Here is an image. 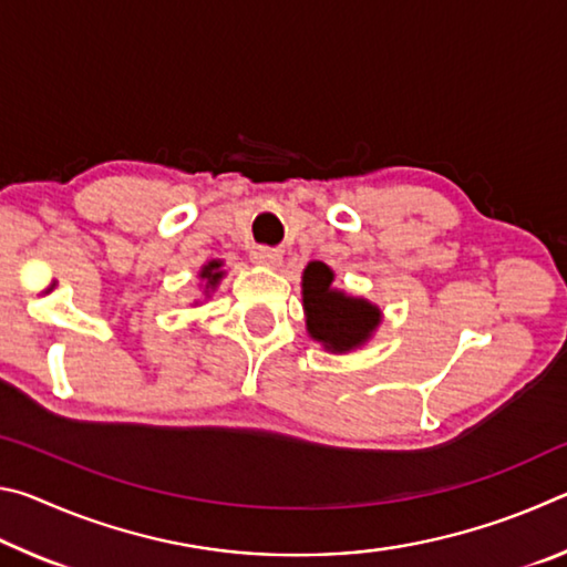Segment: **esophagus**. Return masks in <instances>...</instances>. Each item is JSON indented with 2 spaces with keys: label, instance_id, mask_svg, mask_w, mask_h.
<instances>
[{
  "label": "esophagus",
  "instance_id": "1",
  "mask_svg": "<svg viewBox=\"0 0 567 567\" xmlns=\"http://www.w3.org/2000/svg\"><path fill=\"white\" fill-rule=\"evenodd\" d=\"M249 257H252V262L262 265V267H280V262H282L280 249L265 247V245H255L252 249H249Z\"/></svg>",
  "mask_w": 567,
  "mask_h": 567
}]
</instances>
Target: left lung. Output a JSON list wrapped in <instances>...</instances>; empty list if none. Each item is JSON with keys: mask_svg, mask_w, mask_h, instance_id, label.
<instances>
[{"mask_svg": "<svg viewBox=\"0 0 567 567\" xmlns=\"http://www.w3.org/2000/svg\"><path fill=\"white\" fill-rule=\"evenodd\" d=\"M334 272L324 262H310L302 272L305 322L312 340L330 352H350L372 338L380 307L332 287Z\"/></svg>", "mask_w": 567, "mask_h": 567, "instance_id": "obj_1", "label": "left lung"}]
</instances>
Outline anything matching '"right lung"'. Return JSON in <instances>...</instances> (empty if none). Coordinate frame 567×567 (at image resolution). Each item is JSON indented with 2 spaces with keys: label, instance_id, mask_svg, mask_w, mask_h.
<instances>
[{
  "label": "right lung",
  "instance_id": "1",
  "mask_svg": "<svg viewBox=\"0 0 567 567\" xmlns=\"http://www.w3.org/2000/svg\"><path fill=\"white\" fill-rule=\"evenodd\" d=\"M223 262L219 260H213V262H207L203 270H199V277H203L205 280V292H209V290H215V287L219 285V280H223Z\"/></svg>",
  "mask_w": 567,
  "mask_h": 567
}]
</instances>
